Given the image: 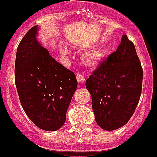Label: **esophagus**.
Instances as JSON below:
<instances>
[{
  "label": "esophagus",
  "mask_w": 157,
  "mask_h": 157,
  "mask_svg": "<svg viewBox=\"0 0 157 157\" xmlns=\"http://www.w3.org/2000/svg\"><path fill=\"white\" fill-rule=\"evenodd\" d=\"M76 79L78 82H83L85 81V76L81 73H76Z\"/></svg>",
  "instance_id": "esophagus-1"
}]
</instances>
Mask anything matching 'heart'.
Masks as SVG:
<instances>
[{"label": "heart", "instance_id": "heart-1", "mask_svg": "<svg viewBox=\"0 0 157 157\" xmlns=\"http://www.w3.org/2000/svg\"><path fill=\"white\" fill-rule=\"evenodd\" d=\"M62 52L63 53H66L67 51L66 48H63ZM104 52L101 48H97L94 50H90L89 52H86L82 56L83 62L86 65L90 67H96L98 66L101 61V59L103 58Z\"/></svg>", "mask_w": 157, "mask_h": 157}]
</instances>
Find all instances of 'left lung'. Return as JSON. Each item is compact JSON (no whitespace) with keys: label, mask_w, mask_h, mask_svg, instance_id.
Listing matches in <instances>:
<instances>
[{"label":"left lung","mask_w":157,"mask_h":157,"mask_svg":"<svg viewBox=\"0 0 157 157\" xmlns=\"http://www.w3.org/2000/svg\"><path fill=\"white\" fill-rule=\"evenodd\" d=\"M142 78L134 43L123 35L117 49L103 59L86 82L98 126L114 130L130 120L139 102Z\"/></svg>","instance_id":"left-lung-1"}]
</instances>
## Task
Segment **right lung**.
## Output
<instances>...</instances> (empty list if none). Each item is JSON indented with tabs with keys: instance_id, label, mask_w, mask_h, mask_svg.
<instances>
[{
	"instance_id": "right-lung-1",
	"label": "right lung",
	"mask_w": 157,
	"mask_h": 157,
	"mask_svg": "<svg viewBox=\"0 0 157 157\" xmlns=\"http://www.w3.org/2000/svg\"><path fill=\"white\" fill-rule=\"evenodd\" d=\"M37 30V26L30 28L18 45L15 82L19 101L30 120L40 129L54 131L66 121L78 82L74 72L40 45Z\"/></svg>"
}]
</instances>
